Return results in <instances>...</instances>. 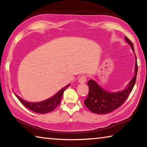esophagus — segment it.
<instances>
[{
	"instance_id": "34e87169",
	"label": "esophagus",
	"mask_w": 147,
	"mask_h": 147,
	"mask_svg": "<svg viewBox=\"0 0 147 147\" xmlns=\"http://www.w3.org/2000/svg\"><path fill=\"white\" fill-rule=\"evenodd\" d=\"M86 82V76H82L78 79V82L80 84H84Z\"/></svg>"
}]
</instances>
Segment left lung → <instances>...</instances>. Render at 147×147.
<instances>
[{"instance_id":"obj_1","label":"left lung","mask_w":147,"mask_h":147,"mask_svg":"<svg viewBox=\"0 0 147 147\" xmlns=\"http://www.w3.org/2000/svg\"><path fill=\"white\" fill-rule=\"evenodd\" d=\"M124 39L126 43L131 47L135 55V74L125 89L117 92H110L106 90L94 80H89L88 82L89 86L88 96L84 100V104L94 113L106 114L111 113V111L117 109L126 100L135 85L138 73L136 56L134 53L133 43L126 36H124Z\"/></svg>"}]
</instances>
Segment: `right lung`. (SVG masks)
Here are the masks:
<instances>
[{
  "label": "right lung",
  "mask_w": 147,
  "mask_h": 147,
  "mask_svg": "<svg viewBox=\"0 0 147 147\" xmlns=\"http://www.w3.org/2000/svg\"><path fill=\"white\" fill-rule=\"evenodd\" d=\"M70 86V84H68L61 89L58 93H56L54 95L51 97L46 99L41 102H28L24 100L22 98L20 97L17 94L16 96L19 99V101L23 104V105L29 109H30L32 111L38 113H47L51 111H53L57 106H58L59 103H60L61 98L63 96V92L67 88Z\"/></svg>",
  "instance_id": "add662e5"
}]
</instances>
